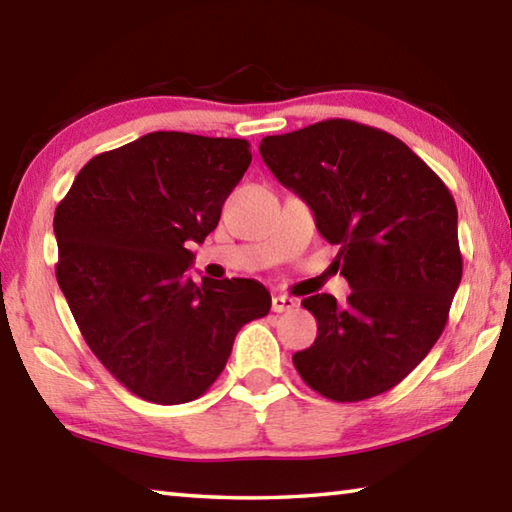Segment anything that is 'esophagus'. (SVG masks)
I'll return each mask as SVG.
<instances>
[{
	"mask_svg": "<svg viewBox=\"0 0 512 512\" xmlns=\"http://www.w3.org/2000/svg\"><path fill=\"white\" fill-rule=\"evenodd\" d=\"M296 305H298L296 300L289 298V296H282V293H277V296H273V302H271V307H273L275 314H284V311H291Z\"/></svg>",
	"mask_w": 512,
	"mask_h": 512,
	"instance_id": "34e87169",
	"label": "esophagus"
}]
</instances>
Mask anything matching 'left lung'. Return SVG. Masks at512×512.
Masks as SVG:
<instances>
[{
  "label": "left lung",
  "mask_w": 512,
  "mask_h": 512,
  "mask_svg": "<svg viewBox=\"0 0 512 512\" xmlns=\"http://www.w3.org/2000/svg\"><path fill=\"white\" fill-rule=\"evenodd\" d=\"M259 153L341 246L334 262L352 289L345 302L302 300L318 336L293 366L334 402L391 391L440 339L461 284L452 194L402 140L350 119L268 135Z\"/></svg>",
  "instance_id": "8db88e82"
}]
</instances>
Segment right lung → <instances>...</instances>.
I'll return each instance as SVG.
<instances>
[{
  "label": "right lung",
  "instance_id": "right-lung-1",
  "mask_svg": "<svg viewBox=\"0 0 512 512\" xmlns=\"http://www.w3.org/2000/svg\"><path fill=\"white\" fill-rule=\"evenodd\" d=\"M250 160L246 140L149 133L92 158L56 207L58 287L90 350L146 402L201 397L271 309L255 280L187 277L185 244L216 228Z\"/></svg>",
  "mask_w": 512,
  "mask_h": 512
}]
</instances>
